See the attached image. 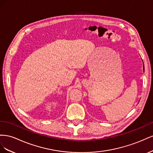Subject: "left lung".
<instances>
[{"mask_svg":"<svg viewBox=\"0 0 153 153\" xmlns=\"http://www.w3.org/2000/svg\"><path fill=\"white\" fill-rule=\"evenodd\" d=\"M143 71H144V66H143Z\"/></svg>","mask_w":153,"mask_h":153,"instance_id":"left-lung-1","label":"left lung"}]
</instances>
